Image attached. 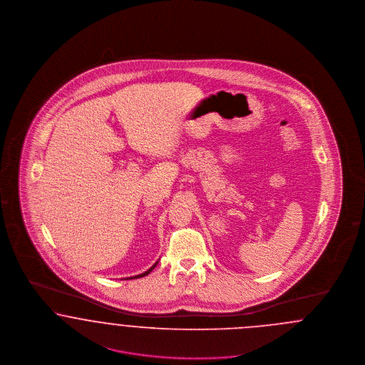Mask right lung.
<instances>
[{
	"label": "right lung",
	"mask_w": 365,
	"mask_h": 365,
	"mask_svg": "<svg viewBox=\"0 0 365 365\" xmlns=\"http://www.w3.org/2000/svg\"><path fill=\"white\" fill-rule=\"evenodd\" d=\"M157 263H158V262H157ZM157 263H155V264H154V266H153V267H151V269H147V271H145V272H143V274H140V275H136V277H132V278H133V279H135V278H142V277H145V275H148V274H150V272H151V271H153V269H154V267H155V266H157ZM132 278H130V279H132Z\"/></svg>",
	"instance_id": "right-lung-1"
}]
</instances>
